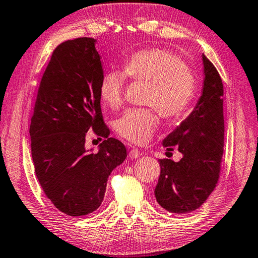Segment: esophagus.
<instances>
[{"label":"esophagus","mask_w":258,"mask_h":258,"mask_svg":"<svg viewBox=\"0 0 258 258\" xmlns=\"http://www.w3.org/2000/svg\"><path fill=\"white\" fill-rule=\"evenodd\" d=\"M129 148V159H137V157H139V155H141V152L138 151V148H135L133 146H128Z\"/></svg>","instance_id":"obj_1"}]
</instances>
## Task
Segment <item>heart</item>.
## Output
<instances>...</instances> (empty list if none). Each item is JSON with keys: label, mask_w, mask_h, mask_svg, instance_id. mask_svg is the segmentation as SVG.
Instances as JSON below:
<instances>
[{"label": "heart", "mask_w": 258, "mask_h": 258, "mask_svg": "<svg viewBox=\"0 0 258 258\" xmlns=\"http://www.w3.org/2000/svg\"><path fill=\"white\" fill-rule=\"evenodd\" d=\"M125 76L150 84L146 104L168 120L181 115L195 93V77L177 54L164 48H147L130 56L124 62L123 72L108 71L102 77L99 96L108 107L121 105ZM157 125L155 108H130L115 121L114 128L126 141L144 144Z\"/></svg>", "instance_id": "obj_1"}]
</instances>
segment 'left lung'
<instances>
[{"instance_id":"8db88e82","label":"left lung","mask_w":258,"mask_h":258,"mask_svg":"<svg viewBox=\"0 0 258 258\" xmlns=\"http://www.w3.org/2000/svg\"><path fill=\"white\" fill-rule=\"evenodd\" d=\"M203 58L202 95L192 112L164 138L166 151L178 148L179 162L160 160L155 187L159 204L171 213L186 214L204 204L218 183L224 146L223 84L209 58Z\"/></svg>"}]
</instances>
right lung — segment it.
<instances>
[{"instance_id":"obj_1","label":"right lung","mask_w":258,"mask_h":258,"mask_svg":"<svg viewBox=\"0 0 258 258\" xmlns=\"http://www.w3.org/2000/svg\"><path fill=\"white\" fill-rule=\"evenodd\" d=\"M96 39L67 40L54 49L40 81L29 128L35 173L62 213L83 216L102 204L108 175L126 157L103 121L99 84L104 76ZM93 128L106 138L93 153L84 147Z\"/></svg>"}]
</instances>
